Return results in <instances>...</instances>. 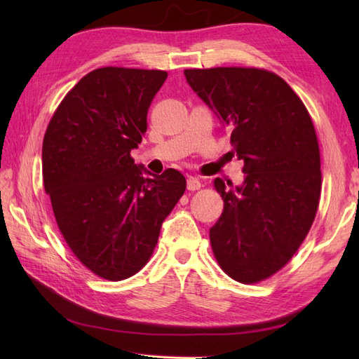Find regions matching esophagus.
<instances>
[{"mask_svg":"<svg viewBox=\"0 0 359 359\" xmlns=\"http://www.w3.org/2000/svg\"><path fill=\"white\" fill-rule=\"evenodd\" d=\"M202 187V184H201V181L198 180V178H189L187 180V189L190 190V191H196V190H199Z\"/></svg>","mask_w":359,"mask_h":359,"instance_id":"obj_1","label":"esophagus"}]
</instances>
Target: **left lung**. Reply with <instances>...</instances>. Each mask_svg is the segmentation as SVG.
Instances as JSON below:
<instances>
[{"instance_id": "1", "label": "left lung", "mask_w": 359, "mask_h": 359, "mask_svg": "<svg viewBox=\"0 0 359 359\" xmlns=\"http://www.w3.org/2000/svg\"><path fill=\"white\" fill-rule=\"evenodd\" d=\"M189 85L231 127L244 161L241 187H214L224 208L210 229L214 257L231 278L253 285L283 268L318 212L322 172L311 116L278 74L256 67L184 70Z\"/></svg>"}]
</instances>
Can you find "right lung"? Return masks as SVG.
Here are the masks:
<instances>
[{
  "instance_id": "obj_1",
  "label": "right lung",
  "mask_w": 359,
  "mask_h": 359,
  "mask_svg": "<svg viewBox=\"0 0 359 359\" xmlns=\"http://www.w3.org/2000/svg\"><path fill=\"white\" fill-rule=\"evenodd\" d=\"M166 78L163 70L95 69L66 94L43 137V184L58 229L79 262L104 280L147 265L187 187L177 169L145 177L130 156Z\"/></svg>"
}]
</instances>
